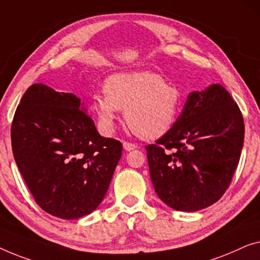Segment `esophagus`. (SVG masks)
Instances as JSON below:
<instances>
[{
  "mask_svg": "<svg viewBox=\"0 0 260 260\" xmlns=\"http://www.w3.org/2000/svg\"><path fill=\"white\" fill-rule=\"evenodd\" d=\"M123 145V149L125 150H127V152H129V150H133V149H135L137 148V145H135V143H132V142H127V141H125L122 143Z\"/></svg>",
  "mask_w": 260,
  "mask_h": 260,
  "instance_id": "34e87169",
  "label": "esophagus"
}]
</instances>
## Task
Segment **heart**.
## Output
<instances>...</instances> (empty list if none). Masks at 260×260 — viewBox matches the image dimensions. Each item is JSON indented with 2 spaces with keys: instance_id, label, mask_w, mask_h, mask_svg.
I'll list each match as a JSON object with an SVG mask.
<instances>
[{
  "instance_id": "b5f03b06",
  "label": "heart",
  "mask_w": 260,
  "mask_h": 260,
  "mask_svg": "<svg viewBox=\"0 0 260 260\" xmlns=\"http://www.w3.org/2000/svg\"><path fill=\"white\" fill-rule=\"evenodd\" d=\"M104 88L105 92L93 98L92 110L105 134L113 133L121 110L131 128L147 140L167 134L181 113L179 87L166 83L156 72L115 73L106 79Z\"/></svg>"
}]
</instances>
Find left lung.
<instances>
[{"label": "left lung", "instance_id": "left-lung-1", "mask_svg": "<svg viewBox=\"0 0 260 260\" xmlns=\"http://www.w3.org/2000/svg\"><path fill=\"white\" fill-rule=\"evenodd\" d=\"M244 143V120L219 84L189 93L175 125L146 147L157 196L179 211L217 202L229 188Z\"/></svg>", "mask_w": 260, "mask_h": 260}]
</instances>
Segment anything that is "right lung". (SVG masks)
I'll list each match as a JSON object with an SVG mask.
<instances>
[{
  "label": "right lung",
  "mask_w": 260,
  "mask_h": 260,
  "mask_svg": "<svg viewBox=\"0 0 260 260\" xmlns=\"http://www.w3.org/2000/svg\"><path fill=\"white\" fill-rule=\"evenodd\" d=\"M84 103L44 84L25 91L11 125L14 158L48 214L77 219L105 197L122 145L98 133Z\"/></svg>",
  "instance_id": "1"
}]
</instances>
